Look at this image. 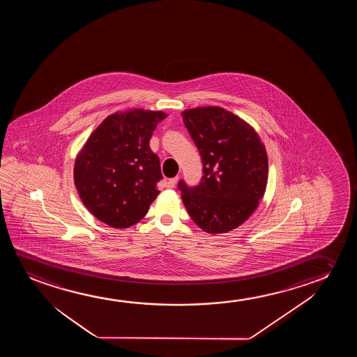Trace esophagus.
I'll list each match as a JSON object with an SVG mask.
<instances>
[{
	"label": "esophagus",
	"mask_w": 357,
	"mask_h": 357,
	"mask_svg": "<svg viewBox=\"0 0 357 357\" xmlns=\"http://www.w3.org/2000/svg\"><path fill=\"white\" fill-rule=\"evenodd\" d=\"M178 179H179L178 176H176V178H172V179H168L166 183V188H168V189H173V188L176 186Z\"/></svg>",
	"instance_id": "obj_1"
}]
</instances>
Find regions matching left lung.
<instances>
[{"instance_id": "obj_1", "label": "left lung", "mask_w": 357, "mask_h": 357, "mask_svg": "<svg viewBox=\"0 0 357 357\" xmlns=\"http://www.w3.org/2000/svg\"><path fill=\"white\" fill-rule=\"evenodd\" d=\"M181 116L204 163L199 185L188 188L179 181L181 200L206 233H228L243 225L264 197L267 152L254 128L225 108H190Z\"/></svg>"}]
</instances>
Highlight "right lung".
Instances as JSON below:
<instances>
[{"instance_id": "right-lung-1", "label": "right lung", "mask_w": 357, "mask_h": 357, "mask_svg": "<svg viewBox=\"0 0 357 357\" xmlns=\"http://www.w3.org/2000/svg\"><path fill=\"white\" fill-rule=\"evenodd\" d=\"M162 111L132 108L108 116L74 163V184L91 215L112 228L142 220L160 191V158L150 149Z\"/></svg>"}]
</instances>
